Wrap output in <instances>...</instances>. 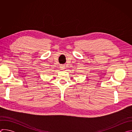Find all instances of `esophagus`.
<instances>
[{"instance_id": "34e87169", "label": "esophagus", "mask_w": 132, "mask_h": 132, "mask_svg": "<svg viewBox=\"0 0 132 132\" xmlns=\"http://www.w3.org/2000/svg\"><path fill=\"white\" fill-rule=\"evenodd\" d=\"M60 68L62 70L65 69V66L64 65H60Z\"/></svg>"}]
</instances>
